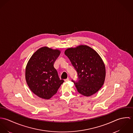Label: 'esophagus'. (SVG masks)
Masks as SVG:
<instances>
[{
  "instance_id": "esophagus-1",
  "label": "esophagus",
  "mask_w": 133,
  "mask_h": 133,
  "mask_svg": "<svg viewBox=\"0 0 133 133\" xmlns=\"http://www.w3.org/2000/svg\"><path fill=\"white\" fill-rule=\"evenodd\" d=\"M69 80H70V78H66V79H64V81H65V82H66V81H69Z\"/></svg>"
}]
</instances>
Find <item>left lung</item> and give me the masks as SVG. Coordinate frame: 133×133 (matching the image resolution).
<instances>
[{
    "label": "left lung",
    "mask_w": 133,
    "mask_h": 133,
    "mask_svg": "<svg viewBox=\"0 0 133 133\" xmlns=\"http://www.w3.org/2000/svg\"><path fill=\"white\" fill-rule=\"evenodd\" d=\"M78 74L75 84L78 92L85 96H90L97 92L104 84L105 68L99 54L89 46L81 45L71 48L64 52Z\"/></svg>",
    "instance_id": "obj_1"
}]
</instances>
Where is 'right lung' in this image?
Here are the masks:
<instances>
[{
    "instance_id": "add662e5",
    "label": "right lung",
    "mask_w": 133,
    "mask_h": 133,
    "mask_svg": "<svg viewBox=\"0 0 133 133\" xmlns=\"http://www.w3.org/2000/svg\"><path fill=\"white\" fill-rule=\"evenodd\" d=\"M60 54L46 46L36 51L25 69V80L31 91L39 97L49 99L56 94L64 80H60L54 64Z\"/></svg>"
}]
</instances>
